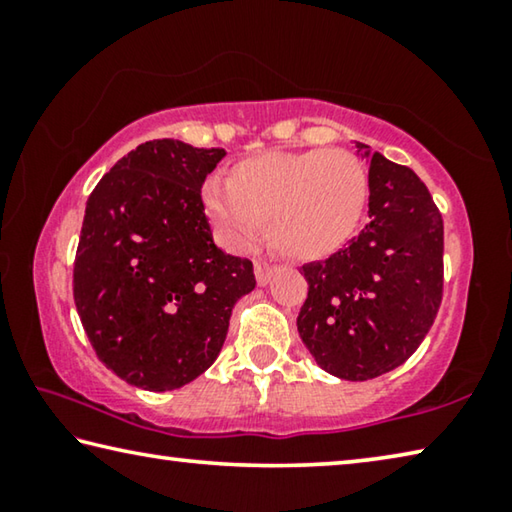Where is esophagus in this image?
<instances>
[{
  "instance_id": "esophagus-1",
  "label": "esophagus",
  "mask_w": 512,
  "mask_h": 512,
  "mask_svg": "<svg viewBox=\"0 0 512 512\" xmlns=\"http://www.w3.org/2000/svg\"><path fill=\"white\" fill-rule=\"evenodd\" d=\"M277 273V266H268L264 262H255V277L259 287H266L271 282V277Z\"/></svg>"
}]
</instances>
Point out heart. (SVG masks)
Segmentation results:
<instances>
[{"label":"heart","mask_w":512,"mask_h":512,"mask_svg":"<svg viewBox=\"0 0 512 512\" xmlns=\"http://www.w3.org/2000/svg\"><path fill=\"white\" fill-rule=\"evenodd\" d=\"M205 212L235 250L266 239L291 259H320L348 241L368 203V171L348 151H271L241 160L228 183L207 180Z\"/></svg>","instance_id":"b5f03b06"}]
</instances>
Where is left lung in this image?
<instances>
[{
    "mask_svg": "<svg viewBox=\"0 0 512 512\" xmlns=\"http://www.w3.org/2000/svg\"><path fill=\"white\" fill-rule=\"evenodd\" d=\"M357 144L370 162L368 223L325 262L302 266L298 332L329 375L366 381L418 350L443 300V216L409 167Z\"/></svg>",
    "mask_w": 512,
    "mask_h": 512,
    "instance_id": "left-lung-1",
    "label": "left lung"
}]
</instances>
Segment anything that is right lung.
I'll return each mask as SVG.
<instances>
[{
    "instance_id": "obj_1",
    "label": "right lung",
    "mask_w": 512,
    "mask_h": 512,
    "mask_svg": "<svg viewBox=\"0 0 512 512\" xmlns=\"http://www.w3.org/2000/svg\"><path fill=\"white\" fill-rule=\"evenodd\" d=\"M223 149L153 140L124 155L88 198L74 259L85 334L119 379L176 391L212 366L253 262L214 244L201 187Z\"/></svg>"
}]
</instances>
